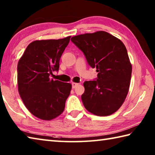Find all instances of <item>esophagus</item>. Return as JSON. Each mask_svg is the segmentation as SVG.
<instances>
[{
    "label": "esophagus",
    "instance_id": "esophagus-1",
    "mask_svg": "<svg viewBox=\"0 0 155 155\" xmlns=\"http://www.w3.org/2000/svg\"><path fill=\"white\" fill-rule=\"evenodd\" d=\"M77 85H78V83H72V87L73 89L75 88L76 87H77Z\"/></svg>",
    "mask_w": 155,
    "mask_h": 155
}]
</instances>
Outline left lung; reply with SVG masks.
Instances as JSON below:
<instances>
[{
	"mask_svg": "<svg viewBox=\"0 0 155 155\" xmlns=\"http://www.w3.org/2000/svg\"><path fill=\"white\" fill-rule=\"evenodd\" d=\"M71 41L98 72L96 80L83 83L84 107L98 116L111 115L122 106L129 90L132 65L124 44L105 31L74 36Z\"/></svg>",
	"mask_w": 155,
	"mask_h": 155,
	"instance_id": "obj_1",
	"label": "left lung"
}]
</instances>
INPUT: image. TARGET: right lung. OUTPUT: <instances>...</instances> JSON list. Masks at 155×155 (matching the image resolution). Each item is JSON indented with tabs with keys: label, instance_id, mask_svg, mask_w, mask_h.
Masks as SVG:
<instances>
[{
	"label": "right lung",
	"instance_id": "obj_1",
	"mask_svg": "<svg viewBox=\"0 0 155 155\" xmlns=\"http://www.w3.org/2000/svg\"><path fill=\"white\" fill-rule=\"evenodd\" d=\"M70 38L34 41L18 61L20 96L28 111L40 119L55 118L65 109L72 85L54 81L50 76L59 70L60 58Z\"/></svg>",
	"mask_w": 155,
	"mask_h": 155
}]
</instances>
